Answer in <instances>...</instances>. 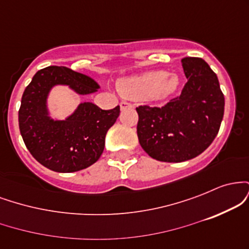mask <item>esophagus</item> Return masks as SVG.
<instances>
[{"label": "esophagus", "instance_id": "obj_1", "mask_svg": "<svg viewBox=\"0 0 249 249\" xmlns=\"http://www.w3.org/2000/svg\"><path fill=\"white\" fill-rule=\"evenodd\" d=\"M133 107V105L128 102H122L121 103V110H125V108H131Z\"/></svg>", "mask_w": 249, "mask_h": 249}]
</instances>
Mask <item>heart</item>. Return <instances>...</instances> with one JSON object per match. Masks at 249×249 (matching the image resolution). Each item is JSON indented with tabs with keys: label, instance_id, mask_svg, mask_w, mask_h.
<instances>
[{
	"label": "heart",
	"instance_id": "obj_1",
	"mask_svg": "<svg viewBox=\"0 0 249 249\" xmlns=\"http://www.w3.org/2000/svg\"><path fill=\"white\" fill-rule=\"evenodd\" d=\"M179 87V77L165 71H151L128 77L118 83L122 95L131 99L162 101L173 95Z\"/></svg>",
	"mask_w": 249,
	"mask_h": 249
}]
</instances>
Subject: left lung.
I'll return each mask as SVG.
<instances>
[{"label":"left lung","instance_id":"1","mask_svg":"<svg viewBox=\"0 0 249 249\" xmlns=\"http://www.w3.org/2000/svg\"><path fill=\"white\" fill-rule=\"evenodd\" d=\"M181 63L187 78L181 95L161 107L136 108L139 142L159 161L196 158L212 144L224 117L225 97L210 65L199 57H185Z\"/></svg>","mask_w":249,"mask_h":249}]
</instances>
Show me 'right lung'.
Here are the masks:
<instances>
[{"instance_id": "add662e5", "label": "right lung", "mask_w": 249, "mask_h": 249, "mask_svg": "<svg viewBox=\"0 0 249 249\" xmlns=\"http://www.w3.org/2000/svg\"><path fill=\"white\" fill-rule=\"evenodd\" d=\"M57 84L69 85L79 95L96 92L99 88L92 78L69 68L48 67L37 71L22 96L19 131L39 164L55 172H77L95 164L102 156L105 136L121 107L102 110L85 102L65 121H53L48 116L47 97Z\"/></svg>"}]
</instances>
